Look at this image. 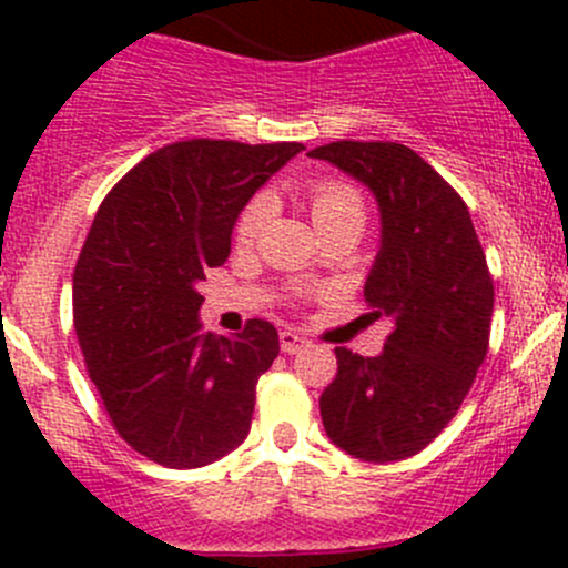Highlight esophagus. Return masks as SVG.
Wrapping results in <instances>:
<instances>
[{
	"instance_id": "34e87169",
	"label": "esophagus",
	"mask_w": 568,
	"mask_h": 568,
	"mask_svg": "<svg viewBox=\"0 0 568 568\" xmlns=\"http://www.w3.org/2000/svg\"><path fill=\"white\" fill-rule=\"evenodd\" d=\"M302 346H307V337L300 335L296 329H283L280 332V348H283L285 354H296Z\"/></svg>"
}]
</instances>
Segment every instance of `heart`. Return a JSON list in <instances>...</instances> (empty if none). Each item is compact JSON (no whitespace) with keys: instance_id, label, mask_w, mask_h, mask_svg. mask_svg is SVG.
<instances>
[{"instance_id":"b5f03b06","label":"heart","mask_w":568,"mask_h":568,"mask_svg":"<svg viewBox=\"0 0 568 568\" xmlns=\"http://www.w3.org/2000/svg\"><path fill=\"white\" fill-rule=\"evenodd\" d=\"M302 200H305L307 211H311L313 222L324 236L341 231H354L359 236L368 220V200H365L363 189L354 181L341 175H324L307 183L302 189ZM268 216V203L263 197L250 200L242 209L236 220V236L239 247H252L263 231V222Z\"/></svg>"}]
</instances>
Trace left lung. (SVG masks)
Masks as SVG:
<instances>
[{
	"instance_id": "obj_1",
	"label": "left lung",
	"mask_w": 568,
	"mask_h": 568,
	"mask_svg": "<svg viewBox=\"0 0 568 568\" xmlns=\"http://www.w3.org/2000/svg\"><path fill=\"white\" fill-rule=\"evenodd\" d=\"M307 156L379 200L382 250L365 283L371 316L393 318L379 357L337 346L321 393L326 437L363 462L420 454L459 412L489 352L495 285L462 194L400 142L341 140Z\"/></svg>"
}]
</instances>
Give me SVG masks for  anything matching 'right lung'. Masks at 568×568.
<instances>
[{"label": "right lung", "mask_w": 568, "mask_h": 568, "mask_svg": "<svg viewBox=\"0 0 568 568\" xmlns=\"http://www.w3.org/2000/svg\"><path fill=\"white\" fill-rule=\"evenodd\" d=\"M302 142L183 140L129 170L101 203L73 272V329L114 432L151 462L205 467L247 439L255 385L280 354L250 318L203 332L197 285L231 255L239 211Z\"/></svg>", "instance_id": "add662e5"}]
</instances>
